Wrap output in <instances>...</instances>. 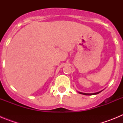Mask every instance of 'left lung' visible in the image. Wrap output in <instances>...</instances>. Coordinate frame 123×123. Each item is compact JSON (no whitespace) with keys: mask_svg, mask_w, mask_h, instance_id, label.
<instances>
[{"mask_svg":"<svg viewBox=\"0 0 123 123\" xmlns=\"http://www.w3.org/2000/svg\"><path fill=\"white\" fill-rule=\"evenodd\" d=\"M100 92H102V91H100ZM100 92H96V93H93V94H86V93H82V92H79V94H83V95H95V94H99Z\"/></svg>","mask_w":123,"mask_h":123,"instance_id":"8db88e82","label":"left lung"}]
</instances>
